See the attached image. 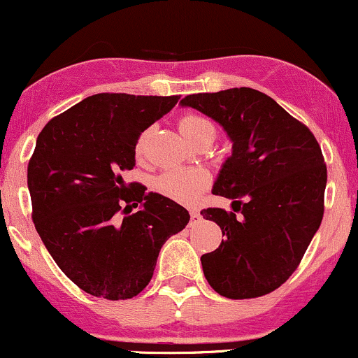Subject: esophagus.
Here are the masks:
<instances>
[{
	"label": "esophagus",
	"mask_w": 358,
	"mask_h": 358,
	"mask_svg": "<svg viewBox=\"0 0 358 358\" xmlns=\"http://www.w3.org/2000/svg\"><path fill=\"white\" fill-rule=\"evenodd\" d=\"M200 222V213L196 210H190V224H196Z\"/></svg>",
	"instance_id": "obj_1"
}]
</instances>
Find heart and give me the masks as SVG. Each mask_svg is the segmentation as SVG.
<instances>
[{
	"mask_svg": "<svg viewBox=\"0 0 358 358\" xmlns=\"http://www.w3.org/2000/svg\"><path fill=\"white\" fill-rule=\"evenodd\" d=\"M180 131L183 136L192 141L199 134L210 131L215 134L213 124L208 119L195 116V114H187L180 119ZM155 190L159 195L173 200L178 203H193L200 196L208 185V176L202 170H187V168H176V170L163 171L162 175L156 176Z\"/></svg>",
	"mask_w": 358,
	"mask_h": 358,
	"instance_id": "heart-1",
	"label": "heart"
}]
</instances>
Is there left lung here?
<instances>
[{
  "mask_svg": "<svg viewBox=\"0 0 358 358\" xmlns=\"http://www.w3.org/2000/svg\"><path fill=\"white\" fill-rule=\"evenodd\" d=\"M180 104L219 122L232 141L212 193L231 199L234 212H200L225 236L219 249L200 257L205 278L225 298L268 294L294 273L322 224V148L305 124L256 89L192 94Z\"/></svg>",
  "mask_w": 358,
  "mask_h": 358,
  "instance_id": "obj_1",
  "label": "left lung"
}]
</instances>
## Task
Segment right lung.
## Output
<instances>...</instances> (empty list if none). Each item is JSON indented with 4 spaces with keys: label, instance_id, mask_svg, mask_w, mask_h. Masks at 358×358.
I'll list each match as a JSON object with an SVG mask.
<instances>
[{
    "label": "right lung",
    "instance_id": "right-lung-1",
    "mask_svg": "<svg viewBox=\"0 0 358 358\" xmlns=\"http://www.w3.org/2000/svg\"><path fill=\"white\" fill-rule=\"evenodd\" d=\"M178 99L96 94L36 138L28 163L35 229L62 273L92 296L116 301L141 293L159 249L190 220L182 205L122 178L136 165L143 131Z\"/></svg>",
    "mask_w": 358,
    "mask_h": 358
}]
</instances>
